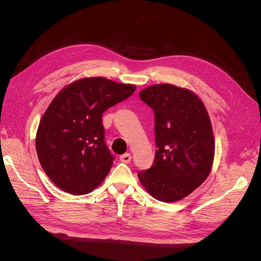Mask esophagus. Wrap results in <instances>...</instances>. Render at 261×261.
<instances>
[{
    "label": "esophagus",
    "mask_w": 261,
    "mask_h": 261,
    "mask_svg": "<svg viewBox=\"0 0 261 261\" xmlns=\"http://www.w3.org/2000/svg\"><path fill=\"white\" fill-rule=\"evenodd\" d=\"M132 160V154L130 153H124L120 156V161L123 163H128Z\"/></svg>",
    "instance_id": "34e87169"
}]
</instances>
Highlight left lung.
<instances>
[{"instance_id": "obj_1", "label": "left lung", "mask_w": 261, "mask_h": 261, "mask_svg": "<svg viewBox=\"0 0 261 261\" xmlns=\"http://www.w3.org/2000/svg\"><path fill=\"white\" fill-rule=\"evenodd\" d=\"M139 97L153 110L156 150L152 167L138 172V178L156 200L178 201L212 169L215 137L208 111L196 93L171 84L149 86Z\"/></svg>"}]
</instances>
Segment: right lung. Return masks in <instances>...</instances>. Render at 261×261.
Segmentation results:
<instances>
[{
	"instance_id": "add662e5",
	"label": "right lung",
	"mask_w": 261,
	"mask_h": 261,
	"mask_svg": "<svg viewBox=\"0 0 261 261\" xmlns=\"http://www.w3.org/2000/svg\"><path fill=\"white\" fill-rule=\"evenodd\" d=\"M135 89L105 77H86L54 97L39 123L36 149L45 174L62 191L86 195L105 180L114 156L105 144L102 113Z\"/></svg>"
}]
</instances>
